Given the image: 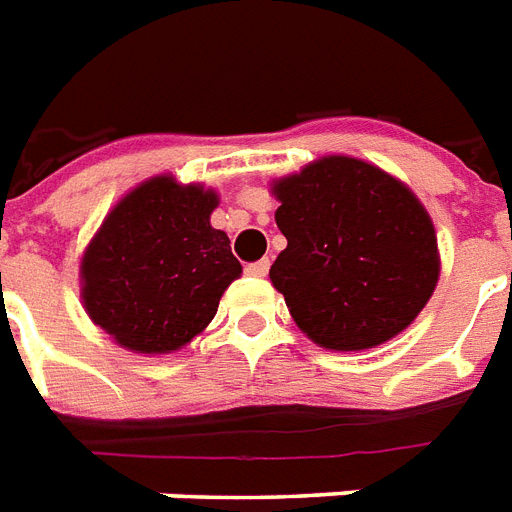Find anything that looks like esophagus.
Returning <instances> with one entry per match:
<instances>
[{
  "label": "esophagus",
  "instance_id": "1",
  "mask_svg": "<svg viewBox=\"0 0 512 512\" xmlns=\"http://www.w3.org/2000/svg\"><path fill=\"white\" fill-rule=\"evenodd\" d=\"M268 260H257V263H249L247 265V273L249 276H255V279H263L265 273H268Z\"/></svg>",
  "mask_w": 512,
  "mask_h": 512
}]
</instances>
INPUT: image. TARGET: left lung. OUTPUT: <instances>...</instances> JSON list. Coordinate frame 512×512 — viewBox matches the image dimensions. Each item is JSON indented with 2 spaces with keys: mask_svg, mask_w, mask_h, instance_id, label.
<instances>
[{
  "mask_svg": "<svg viewBox=\"0 0 512 512\" xmlns=\"http://www.w3.org/2000/svg\"><path fill=\"white\" fill-rule=\"evenodd\" d=\"M287 249L271 265L292 319L327 350L393 340L441 276L428 209L406 183L356 156H321L271 183Z\"/></svg>",
  "mask_w": 512,
  "mask_h": 512,
  "instance_id": "1",
  "label": "left lung"
}]
</instances>
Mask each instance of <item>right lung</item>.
<instances>
[{
  "instance_id": "right-lung-1",
  "label": "right lung",
  "mask_w": 512,
  "mask_h": 512,
  "mask_svg": "<svg viewBox=\"0 0 512 512\" xmlns=\"http://www.w3.org/2000/svg\"><path fill=\"white\" fill-rule=\"evenodd\" d=\"M215 188L154 175L127 191L84 247L79 297L87 316L124 350L175 353L215 319L241 276L225 231L209 217Z\"/></svg>"
}]
</instances>
